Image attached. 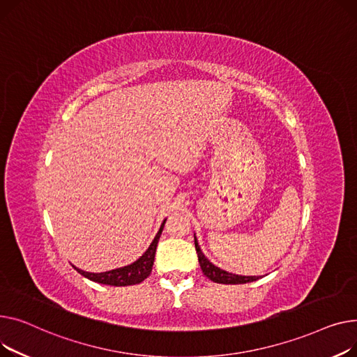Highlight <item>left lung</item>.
<instances>
[{
    "mask_svg": "<svg viewBox=\"0 0 357 357\" xmlns=\"http://www.w3.org/2000/svg\"><path fill=\"white\" fill-rule=\"evenodd\" d=\"M195 245H196V252H197L199 264H200L203 274L213 282H218V284H246V282H254V281L262 278V275H238V274H232V272H227L225 269H220L219 266L213 265L211 261H208L204 257L196 235H195Z\"/></svg>",
    "mask_w": 357,
    "mask_h": 357,
    "instance_id": "8db88e82",
    "label": "left lung"
}]
</instances>
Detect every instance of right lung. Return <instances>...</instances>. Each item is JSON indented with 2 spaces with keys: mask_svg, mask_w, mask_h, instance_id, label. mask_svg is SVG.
I'll return each instance as SVG.
<instances>
[{
  "mask_svg": "<svg viewBox=\"0 0 357 357\" xmlns=\"http://www.w3.org/2000/svg\"><path fill=\"white\" fill-rule=\"evenodd\" d=\"M165 220H162L158 232L155 235V238L153 239L151 245L149 246V249L132 264L125 265L121 268H115L111 271H105V272H88L76 268L75 265H72L80 275H83L85 278L98 282V284H105V285H114V287H127V285H135L142 282L146 277L151 274L153 271V265H154V258H155V249H157V243L158 239L161 236V232L164 229Z\"/></svg>",
  "mask_w": 357,
  "mask_h": 357,
  "instance_id": "1",
  "label": "right lung"
}]
</instances>
